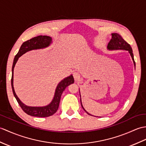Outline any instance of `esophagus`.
Listing matches in <instances>:
<instances>
[{
  "label": "esophagus",
  "mask_w": 146,
  "mask_h": 146,
  "mask_svg": "<svg viewBox=\"0 0 146 146\" xmlns=\"http://www.w3.org/2000/svg\"><path fill=\"white\" fill-rule=\"evenodd\" d=\"M73 77H74V79L75 81H78V80H80V74L76 72H74L73 73Z\"/></svg>",
  "instance_id": "34e87169"
}]
</instances>
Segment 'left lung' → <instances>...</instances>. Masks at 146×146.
Returning a JSON list of instances; mask_svg holds the SVG:
<instances>
[{"label": "left lung", "mask_w": 146, "mask_h": 146, "mask_svg": "<svg viewBox=\"0 0 146 146\" xmlns=\"http://www.w3.org/2000/svg\"><path fill=\"white\" fill-rule=\"evenodd\" d=\"M108 48L109 50H127L129 52L130 55L132 57V58H133V60L134 62V66H135V63L134 62V55H133V50H132L131 46H130V45L129 43H127L125 40L123 38V37H122L119 33H112V38L111 39L110 42L108 43ZM81 102V100H80ZM81 106L83 108V106H82V104H81ZM83 110L86 111V113L89 114L91 115V114H89L88 112H86V111L84 109Z\"/></svg>", "instance_id": "1"}]
</instances>
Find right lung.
I'll use <instances>...</instances> for the list:
<instances>
[{
  "label": "right lung",
  "instance_id": "1",
  "mask_svg": "<svg viewBox=\"0 0 146 146\" xmlns=\"http://www.w3.org/2000/svg\"><path fill=\"white\" fill-rule=\"evenodd\" d=\"M52 42V38L49 36L46 35H39L35 37H33L31 39L27 40L26 42H24L22 46H20V50L17 54L15 55L14 60H13V65H12V79H11V84H12V89L15 98H16L17 101L21 107L22 110L25 112L27 114L30 115L32 116L35 117H45L52 116L53 114H55L57 111L59 107V104L61 99V96L65 90L66 88L69 86L70 84L74 83V78L72 75H71L68 77L62 80L61 82L58 84L56 89L55 91V96L53 98V100L50 104L48 106L44 107H30L27 106L24 104H23L19 98L16 95L15 93L14 88H13V68L15 65L16 62H17L19 58L22 55L23 53H26L28 51L35 50V49H39L45 48L50 45V44Z\"/></svg>",
  "mask_w": 146,
  "mask_h": 146
}]
</instances>
